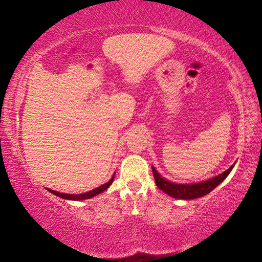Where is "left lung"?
Masks as SVG:
<instances>
[{"instance_id": "left-lung-1", "label": "left lung", "mask_w": 262, "mask_h": 262, "mask_svg": "<svg viewBox=\"0 0 262 262\" xmlns=\"http://www.w3.org/2000/svg\"><path fill=\"white\" fill-rule=\"evenodd\" d=\"M236 164V163H234ZM233 165L230 166L227 171L223 173L205 181H200V183L194 184H176L172 181H168L165 178L158 173L156 168L152 166L154 178L156 181V185L159 189H162L164 193H166L174 199H181V200H193V199H198L201 196H205L208 193H210L212 189L217 187L222 181H223L229 176L230 172L232 171Z\"/></svg>"}]
</instances>
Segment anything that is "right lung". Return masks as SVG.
Here are the masks:
<instances>
[{
    "label": "right lung",
    "mask_w": 262,
    "mask_h": 262,
    "mask_svg": "<svg viewBox=\"0 0 262 262\" xmlns=\"http://www.w3.org/2000/svg\"><path fill=\"white\" fill-rule=\"evenodd\" d=\"M114 180V176L111 178L107 183L99 186V187H97L95 189L90 190V192H86V193H83V194H66V193H60V192H56V190H53V189H48V192L53 193L54 195H56V196H60L62 199H66V200H74V201H81V200H86V199H91L96 196V195L100 194L101 192H104V190L107 189L111 184L113 183Z\"/></svg>",
    "instance_id": "add662e5"
}]
</instances>
